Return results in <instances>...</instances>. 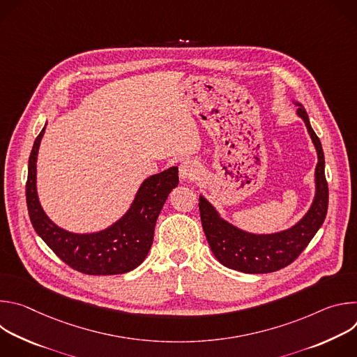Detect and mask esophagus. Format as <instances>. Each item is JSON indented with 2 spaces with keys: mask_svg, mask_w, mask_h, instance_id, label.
Listing matches in <instances>:
<instances>
[{
  "mask_svg": "<svg viewBox=\"0 0 357 357\" xmlns=\"http://www.w3.org/2000/svg\"><path fill=\"white\" fill-rule=\"evenodd\" d=\"M200 174V168L195 161L186 160L183 162H181L179 165V178L182 182H189V181H195L197 179Z\"/></svg>",
  "mask_w": 357,
  "mask_h": 357,
  "instance_id": "1",
  "label": "esophagus"
}]
</instances>
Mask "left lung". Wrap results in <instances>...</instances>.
Returning <instances> with one entry per match:
<instances>
[{
    "label": "left lung",
    "mask_w": 357,
    "mask_h": 357,
    "mask_svg": "<svg viewBox=\"0 0 357 357\" xmlns=\"http://www.w3.org/2000/svg\"><path fill=\"white\" fill-rule=\"evenodd\" d=\"M296 116L305 123L317 149L315 195L308 212L294 226L274 233H252L226 220L212 203L199 195L202 227L216 260L227 268L245 274H266L289 266L310 244L321 229L328 212V183L325 178V157L319 138L311 127L310 117L299 101Z\"/></svg>",
    "instance_id": "left-lung-1"
}]
</instances>
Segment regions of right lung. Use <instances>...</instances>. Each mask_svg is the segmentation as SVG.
<instances>
[{"label":"right lung","instance_id":"right-lung-1","mask_svg":"<svg viewBox=\"0 0 357 357\" xmlns=\"http://www.w3.org/2000/svg\"><path fill=\"white\" fill-rule=\"evenodd\" d=\"M45 128L46 124L33 142L28 162L26 205L35 231L62 261L83 274L114 275L137 268L152 245L165 202L179 183L178 168L144 179L128 211L109 227L93 233L69 231L47 218L38 196L36 161Z\"/></svg>","mask_w":357,"mask_h":357}]
</instances>
